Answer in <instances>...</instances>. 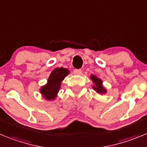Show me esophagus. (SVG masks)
<instances>
[{
  "label": "esophagus",
  "mask_w": 147,
  "mask_h": 147,
  "mask_svg": "<svg viewBox=\"0 0 147 147\" xmlns=\"http://www.w3.org/2000/svg\"><path fill=\"white\" fill-rule=\"evenodd\" d=\"M82 73V71L81 69H74V74L75 75H81Z\"/></svg>",
  "instance_id": "esophagus-1"
}]
</instances>
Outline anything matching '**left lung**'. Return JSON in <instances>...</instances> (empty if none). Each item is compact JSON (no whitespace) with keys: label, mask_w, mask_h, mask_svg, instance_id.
Returning <instances> with one entry per match:
<instances>
[{"label":"left lung","mask_w":147,"mask_h":147,"mask_svg":"<svg viewBox=\"0 0 147 147\" xmlns=\"http://www.w3.org/2000/svg\"><path fill=\"white\" fill-rule=\"evenodd\" d=\"M90 78L91 79H92V82H94V86H92V88H93L97 93H106V89L102 86V82L101 79H98V78H97V76H94V75H91Z\"/></svg>","instance_id":"8db88e82"}]
</instances>
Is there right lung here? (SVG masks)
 I'll use <instances>...</instances> for the list:
<instances>
[{
	"label": "right lung",
	"instance_id": "add662e5",
	"mask_svg": "<svg viewBox=\"0 0 147 147\" xmlns=\"http://www.w3.org/2000/svg\"><path fill=\"white\" fill-rule=\"evenodd\" d=\"M69 74L66 68H56L52 71L47 80V84L42 86L40 92L46 100H53L59 92L61 84L65 76Z\"/></svg>",
	"mask_w": 147,
	"mask_h": 147
}]
</instances>
